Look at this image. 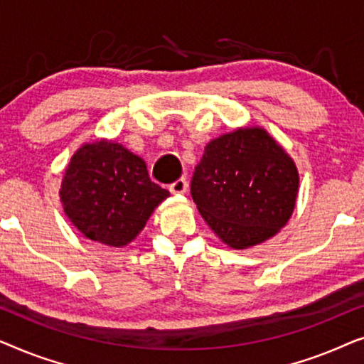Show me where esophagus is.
Segmentation results:
<instances>
[{"mask_svg": "<svg viewBox=\"0 0 364 364\" xmlns=\"http://www.w3.org/2000/svg\"><path fill=\"white\" fill-rule=\"evenodd\" d=\"M168 191H171L172 193H176V196H178V193H186V191H187V181L183 177L182 178H177L176 182L168 186Z\"/></svg>", "mask_w": 364, "mask_h": 364, "instance_id": "esophagus-1", "label": "esophagus"}]
</instances>
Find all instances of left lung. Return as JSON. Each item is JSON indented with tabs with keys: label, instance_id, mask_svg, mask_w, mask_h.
Masks as SVG:
<instances>
[{
	"label": "left lung",
	"instance_id": "1",
	"mask_svg": "<svg viewBox=\"0 0 364 364\" xmlns=\"http://www.w3.org/2000/svg\"><path fill=\"white\" fill-rule=\"evenodd\" d=\"M298 182L295 162L265 129L240 127L207 144L191 192L215 235L243 250L287 225Z\"/></svg>",
	"mask_w": 364,
	"mask_h": 364
}]
</instances>
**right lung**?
I'll use <instances>...</instances> for the list:
<instances>
[{
    "mask_svg": "<svg viewBox=\"0 0 364 364\" xmlns=\"http://www.w3.org/2000/svg\"><path fill=\"white\" fill-rule=\"evenodd\" d=\"M61 202L73 225L89 240L126 247L146 227L168 191L154 183L146 162L121 144H84L61 182Z\"/></svg>",
    "mask_w": 364,
    "mask_h": 364,
    "instance_id": "right-lung-1",
    "label": "right lung"
}]
</instances>
